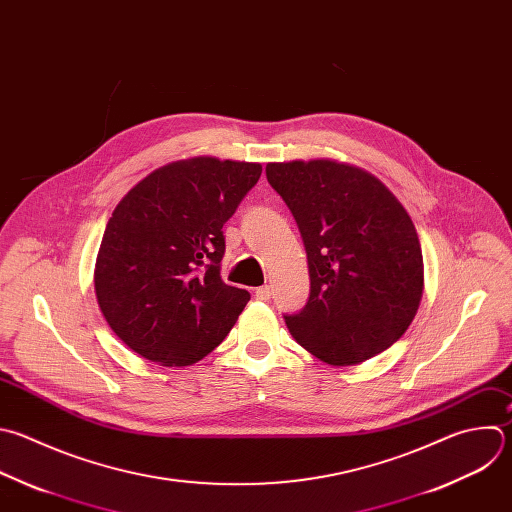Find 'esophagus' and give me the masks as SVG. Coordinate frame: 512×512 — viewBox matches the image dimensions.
<instances>
[{
	"mask_svg": "<svg viewBox=\"0 0 512 512\" xmlns=\"http://www.w3.org/2000/svg\"><path fill=\"white\" fill-rule=\"evenodd\" d=\"M255 297L261 299V301H267L271 297V287L269 285H261L255 289Z\"/></svg>",
	"mask_w": 512,
	"mask_h": 512,
	"instance_id": "34e87169",
	"label": "esophagus"
}]
</instances>
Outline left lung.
Here are the masks:
<instances>
[{
  "label": "left lung",
  "instance_id": "obj_1",
  "mask_svg": "<svg viewBox=\"0 0 512 512\" xmlns=\"http://www.w3.org/2000/svg\"><path fill=\"white\" fill-rule=\"evenodd\" d=\"M303 237L311 291L285 315L295 342L329 366H356L404 335L424 291L416 227L390 189L329 158L269 162Z\"/></svg>",
  "mask_w": 512,
  "mask_h": 512
}]
</instances>
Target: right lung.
Masks as SVG:
<instances>
[{
  "instance_id": "right-lung-1",
  "label": "right lung",
  "mask_w": 512,
  "mask_h": 512,
  "mask_svg": "<svg viewBox=\"0 0 512 512\" xmlns=\"http://www.w3.org/2000/svg\"><path fill=\"white\" fill-rule=\"evenodd\" d=\"M261 170L259 162L215 156L168 162L116 205L94 289L108 325L132 352L181 368L227 337L251 295L221 279V229Z\"/></svg>"
}]
</instances>
